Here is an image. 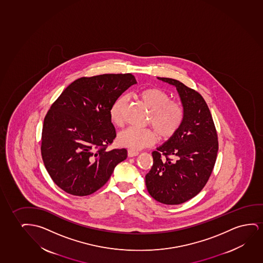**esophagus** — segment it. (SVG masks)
I'll return each instance as SVG.
<instances>
[{
	"instance_id": "esophagus-1",
	"label": "esophagus",
	"mask_w": 263,
	"mask_h": 263,
	"mask_svg": "<svg viewBox=\"0 0 263 263\" xmlns=\"http://www.w3.org/2000/svg\"><path fill=\"white\" fill-rule=\"evenodd\" d=\"M138 155H139V152L134 151V150H128L127 151L128 157H134V156H137Z\"/></svg>"
}]
</instances>
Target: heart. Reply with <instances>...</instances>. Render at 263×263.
<instances>
[{
    "label": "heart",
    "mask_w": 263,
    "mask_h": 263,
    "mask_svg": "<svg viewBox=\"0 0 263 263\" xmlns=\"http://www.w3.org/2000/svg\"><path fill=\"white\" fill-rule=\"evenodd\" d=\"M138 96L151 111L148 123L155 128L161 139H169L179 130L184 119L183 108L176 101H170L169 94L160 88L153 87L141 90ZM126 96L118 98L112 104L109 115L114 125L123 123V109ZM156 134L149 128L126 127L119 132L118 143L120 146L137 151L155 144Z\"/></svg>",
    "instance_id": "obj_1"
}]
</instances>
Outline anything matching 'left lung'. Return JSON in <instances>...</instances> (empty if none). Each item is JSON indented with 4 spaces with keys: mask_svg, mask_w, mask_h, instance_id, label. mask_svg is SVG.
<instances>
[{
    "mask_svg": "<svg viewBox=\"0 0 263 263\" xmlns=\"http://www.w3.org/2000/svg\"><path fill=\"white\" fill-rule=\"evenodd\" d=\"M157 78L176 87L184 119L176 134L152 153L154 163L145 175V184L155 200L179 205L194 198L208 182L218 151L217 133L209 107L198 91L177 80Z\"/></svg>",
    "mask_w": 263,
    "mask_h": 263,
    "instance_id": "1",
    "label": "left lung"
}]
</instances>
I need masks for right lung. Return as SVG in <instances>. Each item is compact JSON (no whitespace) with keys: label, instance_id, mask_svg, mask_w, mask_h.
<instances>
[{"label":"right lung","instance_id":"add662e5","mask_svg":"<svg viewBox=\"0 0 263 263\" xmlns=\"http://www.w3.org/2000/svg\"><path fill=\"white\" fill-rule=\"evenodd\" d=\"M136 83L131 73L82 77L71 83L47 111L41 155L51 179L66 193L92 194L126 160L125 148L106 150L116 137L109 110Z\"/></svg>","mask_w":263,"mask_h":263}]
</instances>
